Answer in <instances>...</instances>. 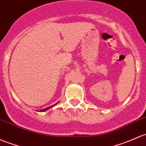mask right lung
Masks as SVG:
<instances>
[{
  "instance_id": "right-lung-1",
  "label": "right lung",
  "mask_w": 146,
  "mask_h": 146,
  "mask_svg": "<svg viewBox=\"0 0 146 146\" xmlns=\"http://www.w3.org/2000/svg\"><path fill=\"white\" fill-rule=\"evenodd\" d=\"M54 105H56V104H54ZM54 105H53V106H50V107H47V108H44V109H42V110H40V111H45V110H48L49 108H52V106H54Z\"/></svg>"
}]
</instances>
